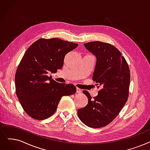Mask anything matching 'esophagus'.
Instances as JSON below:
<instances>
[{"instance_id":"34e87169","label":"esophagus","mask_w":150,"mask_h":150,"mask_svg":"<svg viewBox=\"0 0 150 150\" xmlns=\"http://www.w3.org/2000/svg\"><path fill=\"white\" fill-rule=\"evenodd\" d=\"M76 93H81V90L79 88H76Z\"/></svg>"}]
</instances>
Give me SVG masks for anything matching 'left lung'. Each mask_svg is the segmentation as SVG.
Wrapping results in <instances>:
<instances>
[{
  "mask_svg": "<svg viewBox=\"0 0 150 150\" xmlns=\"http://www.w3.org/2000/svg\"><path fill=\"white\" fill-rule=\"evenodd\" d=\"M84 45L96 56L93 80L97 83V89H100L93 99L88 91H83L88 103L78 110V115L88 127H102L115 119L127 100L130 70L125 57L113 45L99 41Z\"/></svg>",
  "mask_w": 150,
  "mask_h": 150,
  "instance_id": "8db88e82",
  "label": "left lung"
}]
</instances>
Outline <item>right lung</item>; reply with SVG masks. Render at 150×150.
Wrapping results in <instances>:
<instances>
[{
	"label": "right lung",
	"instance_id": "1",
	"mask_svg": "<svg viewBox=\"0 0 150 150\" xmlns=\"http://www.w3.org/2000/svg\"><path fill=\"white\" fill-rule=\"evenodd\" d=\"M78 45L58 38H40L25 52L16 71L15 88L23 108L31 118H48L62 96L75 93L74 84L57 83L47 74L61 69L65 56Z\"/></svg>",
	"mask_w": 150,
	"mask_h": 150
}]
</instances>
